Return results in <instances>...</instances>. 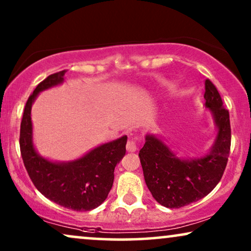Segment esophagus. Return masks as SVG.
Masks as SVG:
<instances>
[{
  "label": "esophagus",
  "instance_id": "esophagus-1",
  "mask_svg": "<svg viewBox=\"0 0 251 251\" xmlns=\"http://www.w3.org/2000/svg\"><path fill=\"white\" fill-rule=\"evenodd\" d=\"M126 151H128V152H136L137 151L136 138H131L128 140V143H126Z\"/></svg>",
  "mask_w": 251,
  "mask_h": 251
}]
</instances>
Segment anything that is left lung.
Instances as JSON below:
<instances>
[{
  "label": "left lung",
  "instance_id": "1",
  "mask_svg": "<svg viewBox=\"0 0 251 251\" xmlns=\"http://www.w3.org/2000/svg\"><path fill=\"white\" fill-rule=\"evenodd\" d=\"M204 89V107L211 113L217 130L208 153L200 157H179L153 133H147L139 151L145 183L153 198L163 207L180 208L204 198L219 183L227 164L231 147L228 111L208 78Z\"/></svg>",
  "mask_w": 251,
  "mask_h": 251
}]
</instances>
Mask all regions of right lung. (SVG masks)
<instances>
[{
    "instance_id": "obj_1",
    "label": "right lung",
    "mask_w": 251,
    "mask_h": 251,
    "mask_svg": "<svg viewBox=\"0 0 251 251\" xmlns=\"http://www.w3.org/2000/svg\"><path fill=\"white\" fill-rule=\"evenodd\" d=\"M65 73L66 71L49 75L29 96L20 125V152L30 179L44 197L72 210L89 211L107 198L116 164L126 154L128 137L101 144L68 162H54L37 153L33 143L32 105L40 92L63 83Z\"/></svg>"
}]
</instances>
